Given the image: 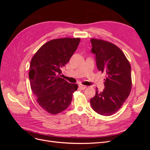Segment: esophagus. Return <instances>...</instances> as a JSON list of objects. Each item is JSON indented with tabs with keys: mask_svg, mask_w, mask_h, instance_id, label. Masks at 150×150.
<instances>
[{
	"mask_svg": "<svg viewBox=\"0 0 150 150\" xmlns=\"http://www.w3.org/2000/svg\"><path fill=\"white\" fill-rule=\"evenodd\" d=\"M79 88L81 89L84 90V89H86V86H84V85H83V84H79Z\"/></svg>",
	"mask_w": 150,
	"mask_h": 150,
	"instance_id": "1",
	"label": "esophagus"
}]
</instances>
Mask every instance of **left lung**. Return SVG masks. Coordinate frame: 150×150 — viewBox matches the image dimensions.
<instances>
[{"mask_svg":"<svg viewBox=\"0 0 150 150\" xmlns=\"http://www.w3.org/2000/svg\"><path fill=\"white\" fill-rule=\"evenodd\" d=\"M91 52L96 55L98 69L106 74L104 89L90 99L93 110L103 116L118 111L129 96L132 86L131 66L125 54L111 42L91 39Z\"/></svg>","mask_w":150,"mask_h":150,"instance_id":"1","label":"left lung"}]
</instances>
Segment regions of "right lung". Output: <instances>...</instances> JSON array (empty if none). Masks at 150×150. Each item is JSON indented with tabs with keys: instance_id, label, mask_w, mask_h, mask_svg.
Masks as SVG:
<instances>
[{
	"instance_id": "obj_1",
	"label": "right lung",
	"mask_w": 150,
	"mask_h": 150,
	"mask_svg": "<svg viewBox=\"0 0 150 150\" xmlns=\"http://www.w3.org/2000/svg\"><path fill=\"white\" fill-rule=\"evenodd\" d=\"M80 40L66 38L49 40L32 58L29 73L30 88L39 105L50 114L64 111L78 89V84L69 83L60 74Z\"/></svg>"
}]
</instances>
